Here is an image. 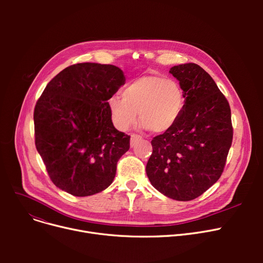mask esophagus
<instances>
[{"label":"esophagus","instance_id":"esophagus-1","mask_svg":"<svg viewBox=\"0 0 263 263\" xmlns=\"http://www.w3.org/2000/svg\"><path fill=\"white\" fill-rule=\"evenodd\" d=\"M142 139V137L140 135H136V134H131V141H130V144L131 146L133 147L137 142H139L140 140Z\"/></svg>","mask_w":263,"mask_h":263}]
</instances>
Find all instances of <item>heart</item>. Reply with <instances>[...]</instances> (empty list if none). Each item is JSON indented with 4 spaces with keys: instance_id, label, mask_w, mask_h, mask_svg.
I'll return each instance as SVG.
<instances>
[{
    "instance_id": "1",
    "label": "heart",
    "mask_w": 263,
    "mask_h": 263,
    "mask_svg": "<svg viewBox=\"0 0 263 263\" xmlns=\"http://www.w3.org/2000/svg\"><path fill=\"white\" fill-rule=\"evenodd\" d=\"M185 104L184 91L176 80L147 74L124 87L121 98L113 96L107 108L114 126L120 131L129 130L137 119L145 129L162 133L171 129L180 118Z\"/></svg>"
}]
</instances>
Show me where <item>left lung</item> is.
<instances>
[{
  "mask_svg": "<svg viewBox=\"0 0 263 263\" xmlns=\"http://www.w3.org/2000/svg\"><path fill=\"white\" fill-rule=\"evenodd\" d=\"M185 104L174 126L151 141L146 165L150 183L163 195L187 201L219 179L232 143L230 106L211 76L194 63L171 68Z\"/></svg>",
  "mask_w": 263,
  "mask_h": 263,
  "instance_id": "1",
  "label": "left lung"
}]
</instances>
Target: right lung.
I'll list each match as a JSON object with an SVG mask.
<instances>
[{
  "mask_svg": "<svg viewBox=\"0 0 263 263\" xmlns=\"http://www.w3.org/2000/svg\"><path fill=\"white\" fill-rule=\"evenodd\" d=\"M124 82L116 66L81 63L55 76L40 96L34 109L35 145L62 191L84 197L113 182L130 136L114 127L107 100Z\"/></svg>",
  "mask_w": 263,
  "mask_h": 263,
  "instance_id": "add662e5",
  "label": "right lung"
}]
</instances>
